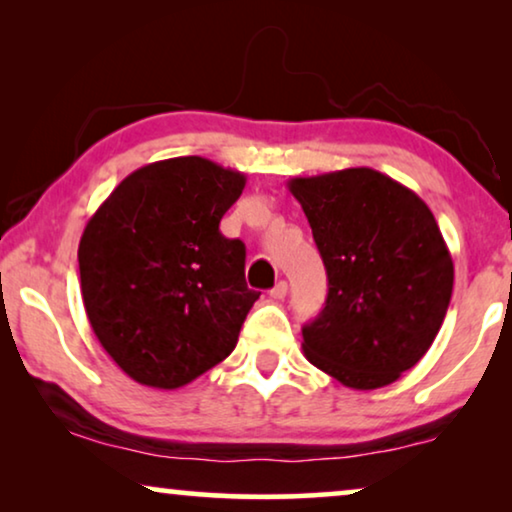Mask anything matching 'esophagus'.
Wrapping results in <instances>:
<instances>
[{"label":"esophagus","mask_w":512,"mask_h":512,"mask_svg":"<svg viewBox=\"0 0 512 512\" xmlns=\"http://www.w3.org/2000/svg\"><path fill=\"white\" fill-rule=\"evenodd\" d=\"M286 291H289V284H286V282H277V284L272 286V289H270V298H275V300H284Z\"/></svg>","instance_id":"1"}]
</instances>
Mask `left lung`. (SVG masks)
<instances>
[{
	"label": "left lung",
	"instance_id": "8db88e82",
	"mask_svg": "<svg viewBox=\"0 0 512 512\" xmlns=\"http://www.w3.org/2000/svg\"><path fill=\"white\" fill-rule=\"evenodd\" d=\"M328 275L326 307L303 328L305 359L349 389L396 382L436 340L454 263L431 209L370 167L296 177Z\"/></svg>",
	"mask_w": 512,
	"mask_h": 512
}]
</instances>
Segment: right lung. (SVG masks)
I'll list each match as a JSON object with an SVG mask.
<instances>
[{
  "mask_svg": "<svg viewBox=\"0 0 512 512\" xmlns=\"http://www.w3.org/2000/svg\"><path fill=\"white\" fill-rule=\"evenodd\" d=\"M247 184L200 156L128 174L83 228L81 296L116 366L153 389H179L221 363L261 293L244 244L219 223Z\"/></svg>",
  "mask_w": 512,
  "mask_h": 512,
  "instance_id": "obj_1",
  "label": "right lung"
}]
</instances>
